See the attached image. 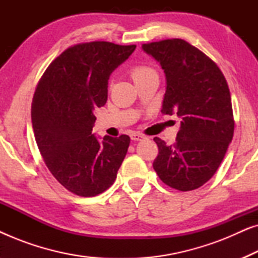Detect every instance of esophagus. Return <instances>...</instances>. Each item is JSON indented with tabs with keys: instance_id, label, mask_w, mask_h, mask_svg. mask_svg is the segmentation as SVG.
Wrapping results in <instances>:
<instances>
[{
	"instance_id": "esophagus-1",
	"label": "esophagus",
	"mask_w": 258,
	"mask_h": 258,
	"mask_svg": "<svg viewBox=\"0 0 258 258\" xmlns=\"http://www.w3.org/2000/svg\"><path fill=\"white\" fill-rule=\"evenodd\" d=\"M130 137H132L133 141H141L144 139V136L142 135V134H139V133H133L132 135H130Z\"/></svg>"
}]
</instances>
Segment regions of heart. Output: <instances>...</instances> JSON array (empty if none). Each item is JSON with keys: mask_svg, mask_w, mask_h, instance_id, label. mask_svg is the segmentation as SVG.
<instances>
[{"mask_svg": "<svg viewBox=\"0 0 258 258\" xmlns=\"http://www.w3.org/2000/svg\"><path fill=\"white\" fill-rule=\"evenodd\" d=\"M153 72V69L149 68L147 66H135L130 69V76L133 77L134 81L139 80L140 77H142L144 75H147L148 73Z\"/></svg>", "mask_w": 258, "mask_h": 258, "instance_id": "heart-1", "label": "heart"}]
</instances>
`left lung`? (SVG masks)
I'll return each mask as SVG.
<instances>
[{"label": "left lung", "instance_id": "obj_1", "mask_svg": "<svg viewBox=\"0 0 258 258\" xmlns=\"http://www.w3.org/2000/svg\"><path fill=\"white\" fill-rule=\"evenodd\" d=\"M142 48L165 73L161 112L182 118L174 144L154 139L158 155L153 167L170 188L195 190L213 177L234 136L227 80L213 59L181 38L151 42Z\"/></svg>", "mask_w": 258, "mask_h": 258}]
</instances>
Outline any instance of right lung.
Wrapping results in <instances>:
<instances>
[{"mask_svg":"<svg viewBox=\"0 0 258 258\" xmlns=\"http://www.w3.org/2000/svg\"><path fill=\"white\" fill-rule=\"evenodd\" d=\"M135 48L105 41L72 45L37 83L31 122L38 150L59 184L77 196L110 188L128 151V135L104 136L100 142L91 132L94 109L107 102L109 76Z\"/></svg>","mask_w":258,"mask_h":258,"instance_id":"obj_1","label":"right lung"}]
</instances>
